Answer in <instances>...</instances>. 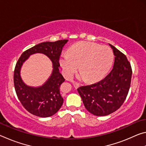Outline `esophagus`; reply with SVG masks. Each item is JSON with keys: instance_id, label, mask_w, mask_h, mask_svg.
<instances>
[{"instance_id": "obj_1", "label": "esophagus", "mask_w": 146, "mask_h": 146, "mask_svg": "<svg viewBox=\"0 0 146 146\" xmlns=\"http://www.w3.org/2000/svg\"><path fill=\"white\" fill-rule=\"evenodd\" d=\"M73 86H74V88H78V87H79V86H80V84H79L78 83H77V82H73Z\"/></svg>"}]
</instances>
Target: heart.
I'll use <instances>...</instances> for the list:
<instances>
[{"label":"heart","mask_w":146,"mask_h":146,"mask_svg":"<svg viewBox=\"0 0 146 146\" xmlns=\"http://www.w3.org/2000/svg\"><path fill=\"white\" fill-rule=\"evenodd\" d=\"M113 53L107 46L82 42L72 46L68 53L61 55L60 63L66 75L70 77L78 70L80 78L95 81L103 77L112 65Z\"/></svg>","instance_id":"obj_1"}]
</instances>
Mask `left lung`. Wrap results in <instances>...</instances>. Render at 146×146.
Masks as SVG:
<instances>
[{
	"label": "left lung",
	"mask_w": 146,
	"mask_h": 146,
	"mask_svg": "<svg viewBox=\"0 0 146 146\" xmlns=\"http://www.w3.org/2000/svg\"><path fill=\"white\" fill-rule=\"evenodd\" d=\"M115 55L112 70L106 77L93 84L77 89L84 105L96 116H106L123 104L129 92L132 69L124 54L110 44Z\"/></svg>",
	"instance_id": "8db88e82"
}]
</instances>
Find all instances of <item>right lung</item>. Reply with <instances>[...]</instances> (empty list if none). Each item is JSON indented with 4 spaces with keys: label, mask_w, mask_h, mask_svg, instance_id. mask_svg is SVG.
<instances>
[{
    "label": "right lung",
    "mask_w": 146,
    "mask_h": 146,
    "mask_svg": "<svg viewBox=\"0 0 146 146\" xmlns=\"http://www.w3.org/2000/svg\"><path fill=\"white\" fill-rule=\"evenodd\" d=\"M68 40L46 42L38 44L23 53L17 62L14 70L13 81L17 97L20 102L31 114L39 117H49L58 111L63 104L60 93V85L65 79L59 72V58L63 46ZM43 53L51 59L54 70L50 77L43 86L33 88L26 85L21 79V66L32 54Z\"/></svg>",
    "instance_id": "obj_1"
}]
</instances>
